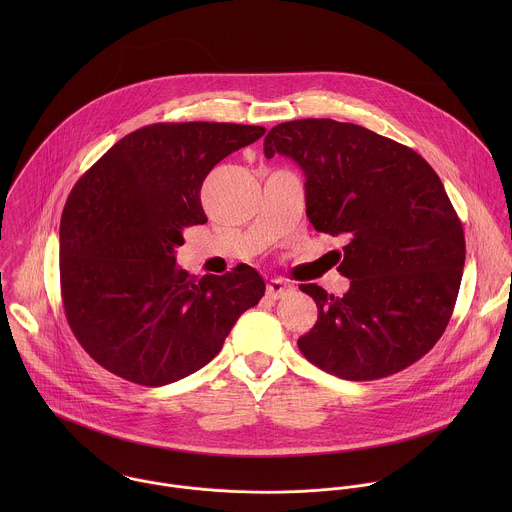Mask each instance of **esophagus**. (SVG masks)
Returning a JSON list of instances; mask_svg holds the SVG:
<instances>
[{
	"mask_svg": "<svg viewBox=\"0 0 512 512\" xmlns=\"http://www.w3.org/2000/svg\"><path fill=\"white\" fill-rule=\"evenodd\" d=\"M290 290H292V286L286 284V282H282V280H276V278L268 280V295H270L272 299H278V297L286 295Z\"/></svg>",
	"mask_w": 512,
	"mask_h": 512,
	"instance_id": "obj_1",
	"label": "esophagus"
}]
</instances>
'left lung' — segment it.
<instances>
[{"instance_id":"8db88e82","label":"left lung","mask_w":512,"mask_h":512,"mask_svg":"<svg viewBox=\"0 0 512 512\" xmlns=\"http://www.w3.org/2000/svg\"><path fill=\"white\" fill-rule=\"evenodd\" d=\"M266 157L288 155L305 173L307 219L343 236V297L317 284L301 355L345 380H376L420 361L443 335L459 293L465 236L443 183L412 147L329 118L274 126Z\"/></svg>"}]
</instances>
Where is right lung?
Returning <instances> with one entry per match:
<instances>
[{
  "label": "right lung",
  "mask_w": 512,
  "mask_h": 512,
  "mask_svg": "<svg viewBox=\"0 0 512 512\" xmlns=\"http://www.w3.org/2000/svg\"><path fill=\"white\" fill-rule=\"evenodd\" d=\"M262 126L165 122L110 147L65 203L61 297L82 349L112 374L163 386L211 363L236 319L266 292L238 264L197 280L175 262L183 230L205 224L201 187Z\"/></svg>",
  "instance_id": "obj_1"
}]
</instances>
